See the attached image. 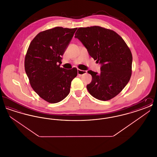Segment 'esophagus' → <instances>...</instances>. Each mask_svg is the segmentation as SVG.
Returning <instances> with one entry per match:
<instances>
[{
	"mask_svg": "<svg viewBox=\"0 0 157 157\" xmlns=\"http://www.w3.org/2000/svg\"><path fill=\"white\" fill-rule=\"evenodd\" d=\"M87 73L86 71H83V70H80L78 69V74L79 75H82L83 74H85Z\"/></svg>",
	"mask_w": 157,
	"mask_h": 157,
	"instance_id": "obj_1",
	"label": "esophagus"
}]
</instances>
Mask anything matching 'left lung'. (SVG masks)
Listing matches in <instances>:
<instances>
[{
	"instance_id": "obj_1",
	"label": "left lung",
	"mask_w": 157,
	"mask_h": 157,
	"mask_svg": "<svg viewBox=\"0 0 157 157\" xmlns=\"http://www.w3.org/2000/svg\"><path fill=\"white\" fill-rule=\"evenodd\" d=\"M90 56L101 64V73L92 71V81L86 88L101 101L116 97L129 82L132 74V53L124 39L113 30L98 26L79 28L75 33Z\"/></svg>"
}]
</instances>
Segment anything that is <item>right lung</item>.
<instances>
[{
	"label": "right lung",
	"mask_w": 157,
	"mask_h": 157,
	"mask_svg": "<svg viewBox=\"0 0 157 157\" xmlns=\"http://www.w3.org/2000/svg\"><path fill=\"white\" fill-rule=\"evenodd\" d=\"M77 28L56 27L39 33L31 41L25 58V69L30 85L46 101L55 104L70 92L72 81L78 74L76 67H60L61 56Z\"/></svg>",
	"instance_id": "obj_1"
}]
</instances>
